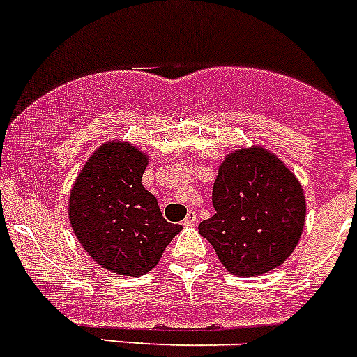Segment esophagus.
I'll list each match as a JSON object with an SVG mask.
<instances>
[{
	"mask_svg": "<svg viewBox=\"0 0 357 357\" xmlns=\"http://www.w3.org/2000/svg\"><path fill=\"white\" fill-rule=\"evenodd\" d=\"M197 221V214H196V211H188V214L185 215V220H183V225H194Z\"/></svg>",
	"mask_w": 357,
	"mask_h": 357,
	"instance_id": "1",
	"label": "esophagus"
}]
</instances>
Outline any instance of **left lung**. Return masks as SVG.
I'll return each mask as SVG.
<instances>
[{
  "label": "left lung",
  "instance_id": "obj_1",
  "mask_svg": "<svg viewBox=\"0 0 357 357\" xmlns=\"http://www.w3.org/2000/svg\"><path fill=\"white\" fill-rule=\"evenodd\" d=\"M212 205L215 214L199 223V234L236 275L280 266L303 232V188L285 165L259 146L232 152L221 163Z\"/></svg>",
  "mask_w": 357,
  "mask_h": 357
}]
</instances>
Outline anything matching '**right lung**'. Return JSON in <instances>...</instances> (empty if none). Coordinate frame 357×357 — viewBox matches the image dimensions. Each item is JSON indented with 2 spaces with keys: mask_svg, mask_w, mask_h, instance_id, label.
<instances>
[{
  "mask_svg": "<svg viewBox=\"0 0 357 357\" xmlns=\"http://www.w3.org/2000/svg\"><path fill=\"white\" fill-rule=\"evenodd\" d=\"M146 155L109 142L83 167L70 192L68 218L92 259L119 275L154 268L181 225L169 223L142 185Z\"/></svg>",
  "mask_w": 357,
  "mask_h": 357,
  "instance_id": "1",
  "label": "right lung"
}]
</instances>
